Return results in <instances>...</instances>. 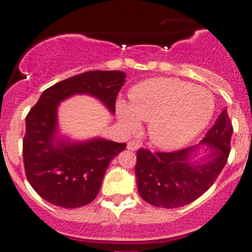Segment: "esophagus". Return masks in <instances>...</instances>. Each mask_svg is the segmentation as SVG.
<instances>
[{
    "mask_svg": "<svg viewBox=\"0 0 252 252\" xmlns=\"http://www.w3.org/2000/svg\"><path fill=\"white\" fill-rule=\"evenodd\" d=\"M140 146L141 144L137 142V141H129L128 142V146H126V148H128L129 150H132V152H134V150H137L138 148H140Z\"/></svg>",
    "mask_w": 252,
    "mask_h": 252,
    "instance_id": "obj_1",
    "label": "esophagus"
}]
</instances>
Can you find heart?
Wrapping results in <instances>:
<instances>
[{
    "label": "heart",
    "instance_id": "obj_1",
    "mask_svg": "<svg viewBox=\"0 0 252 252\" xmlns=\"http://www.w3.org/2000/svg\"><path fill=\"white\" fill-rule=\"evenodd\" d=\"M216 103L207 89L176 78H153L130 91V103L118 100V118L126 129L136 130L149 121L152 142L163 149L180 148L207 126Z\"/></svg>",
    "mask_w": 252,
    "mask_h": 252
}]
</instances>
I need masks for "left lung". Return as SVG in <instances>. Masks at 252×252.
<instances>
[{
	"label": "left lung",
	"mask_w": 252,
	"mask_h": 252,
	"mask_svg": "<svg viewBox=\"0 0 252 252\" xmlns=\"http://www.w3.org/2000/svg\"><path fill=\"white\" fill-rule=\"evenodd\" d=\"M232 131L224 109L198 146L169 153L138 149L135 173L141 198L163 209H176L196 200L215 184L226 164ZM200 144H207L209 154L200 163H193L190 156Z\"/></svg>",
	"instance_id": "obj_1"
}]
</instances>
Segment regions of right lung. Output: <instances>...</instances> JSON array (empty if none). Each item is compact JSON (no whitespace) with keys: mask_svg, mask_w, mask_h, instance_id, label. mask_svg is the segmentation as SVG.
I'll use <instances>...</instances> for the list:
<instances>
[{"mask_svg":"<svg viewBox=\"0 0 252 252\" xmlns=\"http://www.w3.org/2000/svg\"><path fill=\"white\" fill-rule=\"evenodd\" d=\"M126 82L121 71H89L54 84L42 92L26 117L22 143L27 180L46 201L77 209L94 200L110 161L126 143L94 138L70 142L58 138L59 103L77 94L98 98L115 112L118 92Z\"/></svg>","mask_w":252,"mask_h":252,"instance_id":"add662e5","label":"right lung"}]
</instances>
